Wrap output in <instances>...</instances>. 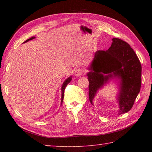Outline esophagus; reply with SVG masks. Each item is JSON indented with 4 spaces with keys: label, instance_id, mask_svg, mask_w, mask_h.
I'll list each match as a JSON object with an SVG mask.
<instances>
[{
    "label": "esophagus",
    "instance_id": "esophagus-1",
    "mask_svg": "<svg viewBox=\"0 0 152 152\" xmlns=\"http://www.w3.org/2000/svg\"><path fill=\"white\" fill-rule=\"evenodd\" d=\"M83 74V70L82 69H77L74 71V76L76 77H79L80 76H82V74Z\"/></svg>",
    "mask_w": 152,
    "mask_h": 152
}]
</instances>
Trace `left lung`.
<instances>
[{"instance_id": "8db88e82", "label": "left lung", "mask_w": 152, "mask_h": 152, "mask_svg": "<svg viewBox=\"0 0 152 152\" xmlns=\"http://www.w3.org/2000/svg\"><path fill=\"white\" fill-rule=\"evenodd\" d=\"M88 69L91 70L87 76L91 104L99 89L110 80L118 78L120 80L118 96L119 114L129 111L140 92L142 82L141 64L129 44L119 38H112L108 50L96 51Z\"/></svg>"}]
</instances>
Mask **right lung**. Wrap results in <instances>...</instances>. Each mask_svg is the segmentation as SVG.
Listing matches in <instances>:
<instances>
[{
    "instance_id": "right-lung-1",
    "label": "right lung",
    "mask_w": 152,
    "mask_h": 152,
    "mask_svg": "<svg viewBox=\"0 0 152 152\" xmlns=\"http://www.w3.org/2000/svg\"><path fill=\"white\" fill-rule=\"evenodd\" d=\"M34 38H35L34 37H31V38H29V39H27L26 41H25L24 43L27 42L29 41V40H31L34 39ZM71 80H72V76H70L69 78H68L65 80V81L64 82V83H63V85H62V88H61V104H62L63 101V98H64V89H65V88H66V86H67L68 83H69L70 82Z\"/></svg>"
}]
</instances>
